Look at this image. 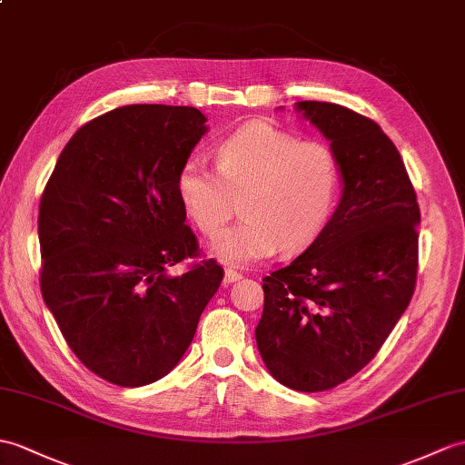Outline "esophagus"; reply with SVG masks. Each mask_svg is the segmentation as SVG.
<instances>
[{
  "label": "esophagus",
  "mask_w": 465,
  "mask_h": 465,
  "mask_svg": "<svg viewBox=\"0 0 465 465\" xmlns=\"http://www.w3.org/2000/svg\"><path fill=\"white\" fill-rule=\"evenodd\" d=\"M243 275L240 273V272H235V269H232V267H228L223 272V285H230V283H235V282H240Z\"/></svg>",
  "instance_id": "1"
}]
</instances>
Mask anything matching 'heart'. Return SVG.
Here are the masks:
<instances>
[{
	"mask_svg": "<svg viewBox=\"0 0 465 465\" xmlns=\"http://www.w3.org/2000/svg\"><path fill=\"white\" fill-rule=\"evenodd\" d=\"M215 162L218 170L188 158L178 170L176 192L206 235L232 220L242 198L243 218L210 247L220 262L252 265L279 247L295 253L325 230L341 182L339 160L325 143L253 121L215 148Z\"/></svg>",
	"mask_w": 465,
	"mask_h": 465,
	"instance_id": "1",
	"label": "heart"
}]
</instances>
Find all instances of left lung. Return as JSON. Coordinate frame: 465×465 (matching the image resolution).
<instances>
[{"label": "left lung", "mask_w": 465, "mask_h": 465, "mask_svg": "<svg viewBox=\"0 0 465 465\" xmlns=\"http://www.w3.org/2000/svg\"><path fill=\"white\" fill-rule=\"evenodd\" d=\"M295 111L331 143L341 202L325 230L263 279L257 349L275 381L321 392L369 364L416 285L420 208L394 143L371 118L334 103Z\"/></svg>", "instance_id": "left-lung-1"}]
</instances>
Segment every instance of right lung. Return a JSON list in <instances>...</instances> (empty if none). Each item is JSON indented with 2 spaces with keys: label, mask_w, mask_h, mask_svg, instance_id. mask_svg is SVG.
<instances>
[{
  "label": "right lung",
  "mask_w": 465,
  "mask_h": 465,
  "mask_svg": "<svg viewBox=\"0 0 465 465\" xmlns=\"http://www.w3.org/2000/svg\"><path fill=\"white\" fill-rule=\"evenodd\" d=\"M206 131L193 106H121L73 134L43 190V299L77 359L116 386L174 369L223 279L213 259L168 273L198 255L176 176Z\"/></svg>",
  "instance_id": "add662e5"
}]
</instances>
